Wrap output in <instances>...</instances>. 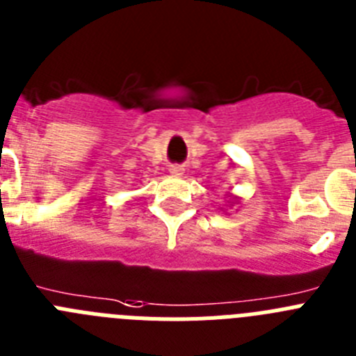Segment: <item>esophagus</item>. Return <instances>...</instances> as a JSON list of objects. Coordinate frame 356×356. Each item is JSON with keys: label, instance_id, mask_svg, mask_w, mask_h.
I'll return each mask as SVG.
<instances>
[{"label": "esophagus", "instance_id": "obj_1", "mask_svg": "<svg viewBox=\"0 0 356 356\" xmlns=\"http://www.w3.org/2000/svg\"><path fill=\"white\" fill-rule=\"evenodd\" d=\"M169 172H171L172 176H181L184 175V168H181V165H172V168L169 169Z\"/></svg>", "mask_w": 356, "mask_h": 356}]
</instances>
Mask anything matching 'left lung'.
I'll use <instances>...</instances> for the list:
<instances>
[{"mask_svg": "<svg viewBox=\"0 0 356 356\" xmlns=\"http://www.w3.org/2000/svg\"><path fill=\"white\" fill-rule=\"evenodd\" d=\"M238 201H241V197L234 196V194H229V201H228V203H229V209H232V207H234V205H237Z\"/></svg>", "mask_w": 356, "mask_h": 356, "instance_id": "8db88e82", "label": "left lung"}]
</instances>
